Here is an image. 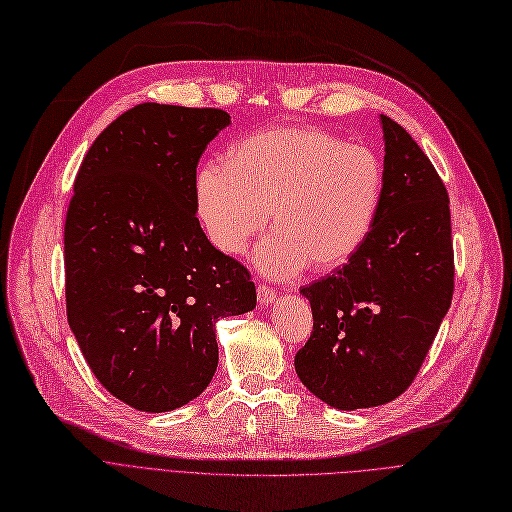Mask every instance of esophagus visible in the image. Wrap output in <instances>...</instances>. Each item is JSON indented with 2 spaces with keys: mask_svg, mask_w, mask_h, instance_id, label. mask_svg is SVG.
<instances>
[{
  "mask_svg": "<svg viewBox=\"0 0 512 512\" xmlns=\"http://www.w3.org/2000/svg\"><path fill=\"white\" fill-rule=\"evenodd\" d=\"M256 291H258V302H260V306H269V304H273V302L277 300L275 289L269 287L266 283H260Z\"/></svg>",
  "mask_w": 512,
  "mask_h": 512,
  "instance_id": "esophagus-1",
  "label": "esophagus"
}]
</instances>
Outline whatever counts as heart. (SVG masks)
I'll list each match as a JSON object with an SVG mask.
<instances>
[{
  "mask_svg": "<svg viewBox=\"0 0 512 512\" xmlns=\"http://www.w3.org/2000/svg\"><path fill=\"white\" fill-rule=\"evenodd\" d=\"M383 164L367 145L308 127H279L233 145L227 164L196 175V212L225 254H239L269 221L256 250L271 277H289L308 262L346 264L369 237L383 196Z\"/></svg>",
  "mask_w": 512,
  "mask_h": 512,
  "instance_id": "heart-1",
  "label": "heart"
}]
</instances>
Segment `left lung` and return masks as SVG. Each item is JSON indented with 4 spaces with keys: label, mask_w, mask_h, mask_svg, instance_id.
I'll list each match as a JSON object with an SVG mask.
<instances>
[{
    "label": "left lung",
    "mask_w": 512,
    "mask_h": 512,
    "mask_svg": "<svg viewBox=\"0 0 512 512\" xmlns=\"http://www.w3.org/2000/svg\"><path fill=\"white\" fill-rule=\"evenodd\" d=\"M383 196L360 250L300 289L312 333L296 354L310 392L339 410L387 404L417 377L454 291L448 191L431 160L392 118Z\"/></svg>",
    "instance_id": "8db88e82"
}]
</instances>
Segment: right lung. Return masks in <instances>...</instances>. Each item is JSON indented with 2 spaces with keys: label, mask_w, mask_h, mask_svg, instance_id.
Instances as JSON below:
<instances>
[{
  "label": "right lung",
  "mask_w": 512,
  "mask_h": 512,
  "mask_svg": "<svg viewBox=\"0 0 512 512\" xmlns=\"http://www.w3.org/2000/svg\"><path fill=\"white\" fill-rule=\"evenodd\" d=\"M231 125L218 108L139 104L110 123L75 179L64 225L66 316L89 369L143 412L198 398L218 364L214 325L256 287L196 216V168Z\"/></svg>",
  "instance_id": "1"
}]
</instances>
